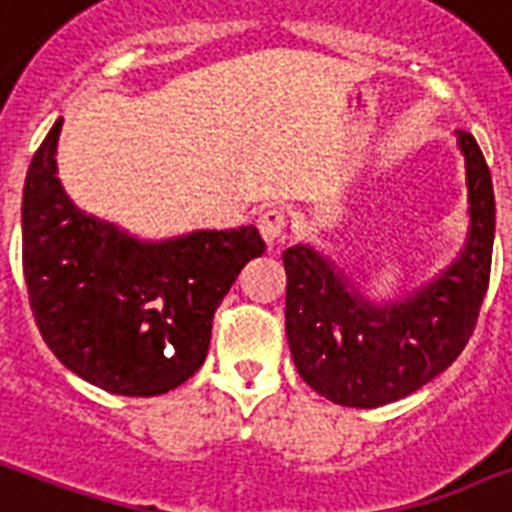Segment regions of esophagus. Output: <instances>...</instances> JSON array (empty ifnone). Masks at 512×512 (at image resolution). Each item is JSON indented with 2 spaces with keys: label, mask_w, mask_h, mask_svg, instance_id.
Masks as SVG:
<instances>
[{
  "label": "esophagus",
  "mask_w": 512,
  "mask_h": 512,
  "mask_svg": "<svg viewBox=\"0 0 512 512\" xmlns=\"http://www.w3.org/2000/svg\"><path fill=\"white\" fill-rule=\"evenodd\" d=\"M257 228L263 233L265 244L273 247V244H279V241L284 239V233H287V214H284L282 209H268V212L260 214Z\"/></svg>",
  "instance_id": "esophagus-1"
}]
</instances>
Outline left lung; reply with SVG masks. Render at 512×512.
<instances>
[{
    "instance_id": "obj_1",
    "label": "left lung",
    "mask_w": 512,
    "mask_h": 512,
    "mask_svg": "<svg viewBox=\"0 0 512 512\" xmlns=\"http://www.w3.org/2000/svg\"><path fill=\"white\" fill-rule=\"evenodd\" d=\"M464 161L467 233L419 287L370 295L325 249H284V330L300 378L330 403L378 408L440 376L473 335L489 287L494 187L481 147L454 131Z\"/></svg>"
}]
</instances>
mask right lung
Segmentation results:
<instances>
[{
  "instance_id": "right-lung-1",
  "label": "right lung",
  "mask_w": 512,
  "mask_h": 512,
  "mask_svg": "<svg viewBox=\"0 0 512 512\" xmlns=\"http://www.w3.org/2000/svg\"><path fill=\"white\" fill-rule=\"evenodd\" d=\"M61 126L23 185V276L39 333L104 392L166 395L204 365L214 311L265 241L255 225L152 241L88 214L58 179Z\"/></svg>"
}]
</instances>
